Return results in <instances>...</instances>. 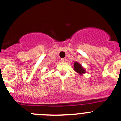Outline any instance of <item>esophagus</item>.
<instances>
[{
	"label": "esophagus",
	"mask_w": 121,
	"mask_h": 121,
	"mask_svg": "<svg viewBox=\"0 0 121 121\" xmlns=\"http://www.w3.org/2000/svg\"><path fill=\"white\" fill-rule=\"evenodd\" d=\"M60 61H61L62 62H66V61H67V59L66 58L61 59H60Z\"/></svg>",
	"instance_id": "34e87169"
}]
</instances>
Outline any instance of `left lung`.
I'll return each instance as SVG.
<instances>
[{
    "label": "left lung",
    "mask_w": 121,
    "mask_h": 121,
    "mask_svg": "<svg viewBox=\"0 0 121 121\" xmlns=\"http://www.w3.org/2000/svg\"><path fill=\"white\" fill-rule=\"evenodd\" d=\"M74 70L78 73L79 75H83L84 74L86 73V70H85V68L82 67V65L81 64L78 62H74Z\"/></svg>",
    "instance_id": "obj_1"
}]
</instances>
